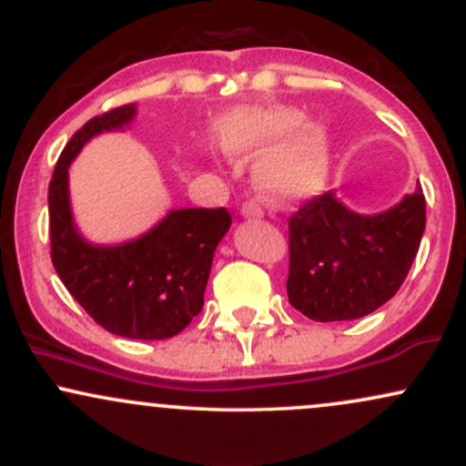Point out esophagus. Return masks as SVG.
<instances>
[{
	"mask_svg": "<svg viewBox=\"0 0 466 466\" xmlns=\"http://www.w3.org/2000/svg\"><path fill=\"white\" fill-rule=\"evenodd\" d=\"M240 217H243V218H260V217H263V208H260L256 201H245L243 206H240Z\"/></svg>",
	"mask_w": 466,
	"mask_h": 466,
	"instance_id": "1",
	"label": "esophagus"
}]
</instances>
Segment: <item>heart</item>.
I'll use <instances>...</instances> for the list:
<instances>
[{"label":"heart","instance_id":"1","mask_svg":"<svg viewBox=\"0 0 466 466\" xmlns=\"http://www.w3.org/2000/svg\"><path fill=\"white\" fill-rule=\"evenodd\" d=\"M300 126L302 114L296 109H271L260 114L251 131L237 144L240 153H263L283 142L256 166V184L271 199H309L319 192L329 175L326 136L318 127H303L301 130Z\"/></svg>","mask_w":466,"mask_h":466}]
</instances>
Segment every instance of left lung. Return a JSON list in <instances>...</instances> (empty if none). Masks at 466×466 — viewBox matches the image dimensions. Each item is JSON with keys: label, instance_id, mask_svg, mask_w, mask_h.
<instances>
[{"label": "left lung", "instance_id": "obj_1", "mask_svg": "<svg viewBox=\"0 0 466 466\" xmlns=\"http://www.w3.org/2000/svg\"><path fill=\"white\" fill-rule=\"evenodd\" d=\"M425 232V197L377 215L350 210L335 190L289 218L287 296L315 322H346L383 307L403 285Z\"/></svg>", "mask_w": 466, "mask_h": 466}]
</instances>
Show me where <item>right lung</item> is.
<instances>
[{
  "instance_id": "add662e5",
  "label": "right lung",
  "mask_w": 466,
  "mask_h": 466,
  "mask_svg": "<svg viewBox=\"0 0 466 466\" xmlns=\"http://www.w3.org/2000/svg\"><path fill=\"white\" fill-rule=\"evenodd\" d=\"M137 105L92 117L58 157L50 190L52 263L72 298L109 333L168 339L201 311L217 245L232 217L226 208H175L151 229L122 243H94L74 221L69 164L92 137L129 129Z\"/></svg>"
}]
</instances>
